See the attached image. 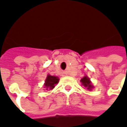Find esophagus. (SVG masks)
<instances>
[{
    "mask_svg": "<svg viewBox=\"0 0 127 127\" xmlns=\"http://www.w3.org/2000/svg\"><path fill=\"white\" fill-rule=\"evenodd\" d=\"M65 75H66V73H64L63 74V76H65Z\"/></svg>",
    "mask_w": 127,
    "mask_h": 127,
    "instance_id": "34e87169",
    "label": "esophagus"
}]
</instances>
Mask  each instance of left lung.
<instances>
[{
    "instance_id": "obj_1",
    "label": "left lung",
    "mask_w": 127,
    "mask_h": 127,
    "mask_svg": "<svg viewBox=\"0 0 127 127\" xmlns=\"http://www.w3.org/2000/svg\"><path fill=\"white\" fill-rule=\"evenodd\" d=\"M81 82L82 83V85H84V87H87V90H92V88H93V85L91 84L90 79L87 76H85L84 77L82 78Z\"/></svg>"
}]
</instances>
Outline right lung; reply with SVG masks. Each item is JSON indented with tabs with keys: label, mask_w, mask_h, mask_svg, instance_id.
<instances>
[{
	"label": "right lung",
	"mask_w": 127,
	"mask_h": 127,
	"mask_svg": "<svg viewBox=\"0 0 127 127\" xmlns=\"http://www.w3.org/2000/svg\"><path fill=\"white\" fill-rule=\"evenodd\" d=\"M59 79L56 76L48 75L46 81H45V87L46 90H52L54 87V85L59 83Z\"/></svg>",
	"instance_id": "obj_1"
}]
</instances>
